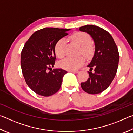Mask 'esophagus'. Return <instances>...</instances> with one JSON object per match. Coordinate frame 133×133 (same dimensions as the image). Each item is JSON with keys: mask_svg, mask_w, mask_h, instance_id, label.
<instances>
[{"mask_svg": "<svg viewBox=\"0 0 133 133\" xmlns=\"http://www.w3.org/2000/svg\"><path fill=\"white\" fill-rule=\"evenodd\" d=\"M69 72H71V73H77L78 71V70H69Z\"/></svg>", "mask_w": 133, "mask_h": 133, "instance_id": "obj_1", "label": "esophagus"}]
</instances>
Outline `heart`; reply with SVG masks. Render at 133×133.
Instances as JSON below:
<instances>
[{"label": "heart", "mask_w": 133, "mask_h": 133, "mask_svg": "<svg viewBox=\"0 0 133 133\" xmlns=\"http://www.w3.org/2000/svg\"><path fill=\"white\" fill-rule=\"evenodd\" d=\"M70 39L81 46L80 53L85 57H90L94 52V46L91 42V37L86 33L78 31L72 35ZM66 41L64 38L60 39L56 43L55 52L58 58H63L65 55ZM84 58L83 56L77 57H67L60 62L59 66L65 70H75L78 69L84 63Z\"/></svg>", "instance_id": "b5f03b06"}]
</instances>
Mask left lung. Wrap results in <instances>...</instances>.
Masks as SVG:
<instances>
[{"mask_svg":"<svg viewBox=\"0 0 133 133\" xmlns=\"http://www.w3.org/2000/svg\"><path fill=\"white\" fill-rule=\"evenodd\" d=\"M79 30L90 35L95 45L93 57L87 66L90 68L89 77L81 83V87L89 94L100 93L108 88L116 75L119 62L117 47L111 35L100 27L88 24L80 27Z\"/></svg>","mask_w":133,"mask_h":133,"instance_id":"obj_1","label":"left lung"}]
</instances>
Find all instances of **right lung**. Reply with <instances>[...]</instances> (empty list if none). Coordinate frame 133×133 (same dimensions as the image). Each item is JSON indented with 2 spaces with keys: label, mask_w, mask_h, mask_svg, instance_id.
Listing matches in <instances>:
<instances>
[{
  "label": "right lung",
  "mask_w": 133,
  "mask_h": 133,
  "mask_svg": "<svg viewBox=\"0 0 133 133\" xmlns=\"http://www.w3.org/2000/svg\"><path fill=\"white\" fill-rule=\"evenodd\" d=\"M69 30L53 28L40 29L24 44L21 53L22 73L28 86L39 95L50 96L61 87L63 77L67 72L62 69L52 70L51 67L56 58V43L68 35Z\"/></svg>",
  "instance_id": "add662e5"
}]
</instances>
